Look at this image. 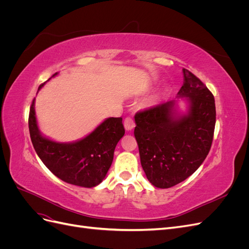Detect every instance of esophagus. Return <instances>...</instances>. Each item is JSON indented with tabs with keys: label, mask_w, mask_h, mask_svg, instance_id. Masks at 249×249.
I'll return each mask as SVG.
<instances>
[{
	"label": "esophagus",
	"mask_w": 249,
	"mask_h": 249,
	"mask_svg": "<svg viewBox=\"0 0 249 249\" xmlns=\"http://www.w3.org/2000/svg\"><path fill=\"white\" fill-rule=\"evenodd\" d=\"M124 129H125L126 131H131V130L133 129V127H134V125H135L133 118L130 117V116L126 117V118L124 119Z\"/></svg>",
	"instance_id": "obj_1"
}]
</instances>
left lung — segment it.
I'll return each instance as SVG.
<instances>
[{
  "mask_svg": "<svg viewBox=\"0 0 249 249\" xmlns=\"http://www.w3.org/2000/svg\"><path fill=\"white\" fill-rule=\"evenodd\" d=\"M183 72L178 97L186 99V113H178L177 101H170L135 115L141 166L149 182L162 189L179 184L197 170L214 136V96L191 71L184 69Z\"/></svg>",
  "mask_w": 249,
  "mask_h": 249,
  "instance_id": "8db88e82",
  "label": "left lung"
}]
</instances>
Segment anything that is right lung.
<instances>
[{"label":"right lung","instance_id":"add662e5","mask_svg":"<svg viewBox=\"0 0 249 249\" xmlns=\"http://www.w3.org/2000/svg\"><path fill=\"white\" fill-rule=\"evenodd\" d=\"M29 131L35 152L43 164L60 179L85 188L102 183L112 164L116 144L124 135L123 118L110 117L81 140L69 143L53 141L42 136L38 129L35 99L29 113Z\"/></svg>","mask_w":249,"mask_h":249}]
</instances>
